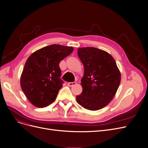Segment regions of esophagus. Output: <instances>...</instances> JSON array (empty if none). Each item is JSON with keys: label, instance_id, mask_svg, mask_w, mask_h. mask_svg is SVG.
<instances>
[{"label": "esophagus", "instance_id": "esophagus-1", "mask_svg": "<svg viewBox=\"0 0 148 148\" xmlns=\"http://www.w3.org/2000/svg\"><path fill=\"white\" fill-rule=\"evenodd\" d=\"M76 84V82H69L68 83V85L69 86H73L74 85H75Z\"/></svg>", "mask_w": 148, "mask_h": 148}]
</instances>
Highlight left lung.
I'll return each instance as SVG.
<instances>
[{
	"label": "left lung",
	"mask_w": 148,
	"mask_h": 148,
	"mask_svg": "<svg viewBox=\"0 0 148 148\" xmlns=\"http://www.w3.org/2000/svg\"><path fill=\"white\" fill-rule=\"evenodd\" d=\"M77 54L84 66V75L81 79L83 91L76 100L86 110H100L110 103L117 91L120 71L113 57L103 50L80 48Z\"/></svg>",
	"instance_id": "8db88e82"
}]
</instances>
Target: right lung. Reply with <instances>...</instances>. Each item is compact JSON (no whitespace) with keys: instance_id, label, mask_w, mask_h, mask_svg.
Segmentation results:
<instances>
[{"instance_id":"add662e5","label":"right lung","mask_w":148,"mask_h":148,"mask_svg":"<svg viewBox=\"0 0 148 148\" xmlns=\"http://www.w3.org/2000/svg\"><path fill=\"white\" fill-rule=\"evenodd\" d=\"M73 47L51 45L38 49L27 59L21 77V86L28 100L38 108L56 100L63 86L59 63L72 53Z\"/></svg>"}]
</instances>
